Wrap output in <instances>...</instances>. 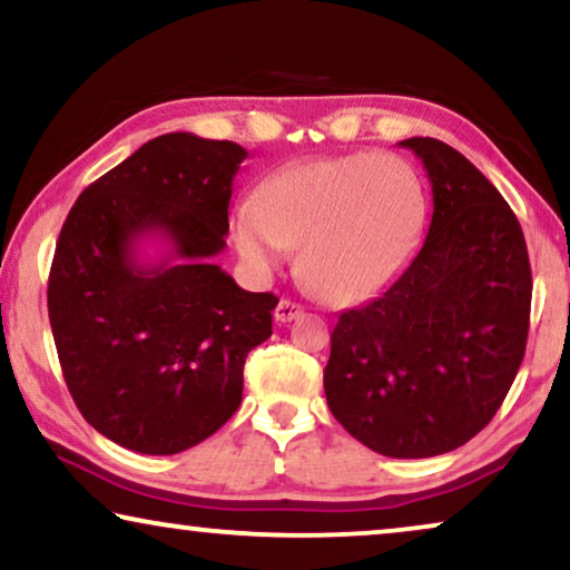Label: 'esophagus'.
<instances>
[{"label":"esophagus","mask_w":570,"mask_h":570,"mask_svg":"<svg viewBox=\"0 0 570 570\" xmlns=\"http://www.w3.org/2000/svg\"><path fill=\"white\" fill-rule=\"evenodd\" d=\"M301 314H303V306H301V303L283 298V301L277 303V308H275V322H279V324H287V322H293V318H298Z\"/></svg>","instance_id":"34e87169"}]
</instances>
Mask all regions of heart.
I'll list each match as a JSON object with an SVG mask.
<instances>
[{
    "label": "heart",
    "instance_id": "obj_1",
    "mask_svg": "<svg viewBox=\"0 0 570 570\" xmlns=\"http://www.w3.org/2000/svg\"><path fill=\"white\" fill-rule=\"evenodd\" d=\"M425 189L410 160L350 153L301 163L262 184L233 215L252 272L269 275L301 246V275L330 303L371 298L392 279L425 225Z\"/></svg>",
    "mask_w": 570,
    "mask_h": 570
}]
</instances>
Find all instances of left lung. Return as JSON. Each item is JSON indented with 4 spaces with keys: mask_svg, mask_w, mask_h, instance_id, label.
Masks as SVG:
<instances>
[{
    "mask_svg": "<svg viewBox=\"0 0 570 570\" xmlns=\"http://www.w3.org/2000/svg\"><path fill=\"white\" fill-rule=\"evenodd\" d=\"M433 186L428 236L400 277L340 316L324 368L332 415L365 446L425 459L464 446L524 361L532 269L493 184L433 137L400 142Z\"/></svg>",
    "mask_w": 570,
    "mask_h": 570,
    "instance_id": "1",
    "label": "left lung"
}]
</instances>
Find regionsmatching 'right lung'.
Listing matches in <instances>:
<instances>
[{"mask_svg": "<svg viewBox=\"0 0 570 570\" xmlns=\"http://www.w3.org/2000/svg\"><path fill=\"white\" fill-rule=\"evenodd\" d=\"M246 150L170 131L92 181L61 225L49 322L82 417L139 454H178L228 423L246 355L272 334L277 295L248 293L213 264L225 248ZM163 235L171 256L136 259Z\"/></svg>", "mask_w": 570, "mask_h": 570, "instance_id": "add662e5", "label": "right lung"}]
</instances>
